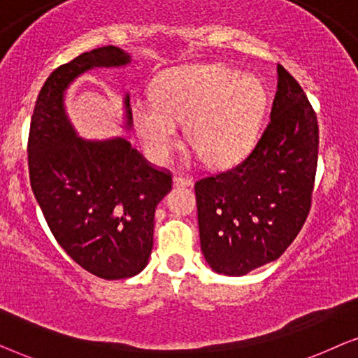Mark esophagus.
I'll return each mask as SVG.
<instances>
[{
    "label": "esophagus",
    "mask_w": 358,
    "mask_h": 358,
    "mask_svg": "<svg viewBox=\"0 0 358 358\" xmlns=\"http://www.w3.org/2000/svg\"><path fill=\"white\" fill-rule=\"evenodd\" d=\"M173 184L182 185V187H190V185H192V180H190L189 178H182V176H174Z\"/></svg>",
    "instance_id": "1"
}]
</instances>
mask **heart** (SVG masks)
Listing matches in <instances>:
<instances>
[{
	"instance_id": "1",
	"label": "heart",
	"mask_w": 358,
	"mask_h": 358,
	"mask_svg": "<svg viewBox=\"0 0 358 358\" xmlns=\"http://www.w3.org/2000/svg\"><path fill=\"white\" fill-rule=\"evenodd\" d=\"M267 104L261 80L223 65H195L169 73L158 83L155 99L136 101L131 117L146 158L169 159L185 140L210 168L222 169L246 158L257 140Z\"/></svg>"
}]
</instances>
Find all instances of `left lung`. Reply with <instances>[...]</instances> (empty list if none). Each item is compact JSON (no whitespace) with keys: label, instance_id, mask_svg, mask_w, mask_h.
Wrapping results in <instances>:
<instances>
[{"label":"left lung","instance_id":"obj_1","mask_svg":"<svg viewBox=\"0 0 358 358\" xmlns=\"http://www.w3.org/2000/svg\"><path fill=\"white\" fill-rule=\"evenodd\" d=\"M317 140L315 110L278 65L271 122L251 155L195 184L200 249L213 272L246 275L287 251L310 212Z\"/></svg>","mask_w":358,"mask_h":358}]
</instances>
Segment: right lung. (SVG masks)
Listing matches in <instances>:
<instances>
[{
  "label": "right lung",
  "mask_w": 358,
  "mask_h": 358,
  "mask_svg": "<svg viewBox=\"0 0 358 358\" xmlns=\"http://www.w3.org/2000/svg\"><path fill=\"white\" fill-rule=\"evenodd\" d=\"M131 57L109 45L58 66L38 92L29 134V176L48 228L65 252L106 280L134 277L153 249L155 210L171 176L146 163L124 136L86 140L66 114L68 87L96 68H124ZM125 131L131 129L124 96Z\"/></svg>",
  "instance_id": "obj_1"
}]
</instances>
